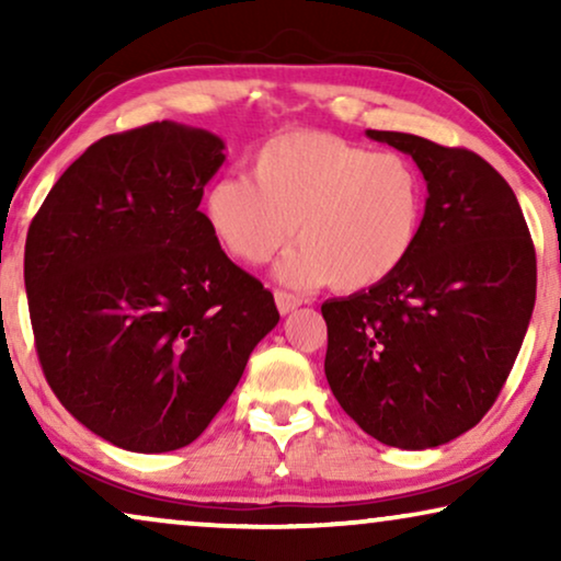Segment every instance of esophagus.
Here are the masks:
<instances>
[{
    "instance_id": "esophagus-1",
    "label": "esophagus",
    "mask_w": 561,
    "mask_h": 561,
    "mask_svg": "<svg viewBox=\"0 0 561 561\" xmlns=\"http://www.w3.org/2000/svg\"><path fill=\"white\" fill-rule=\"evenodd\" d=\"M275 306H278L280 313H290L301 306V298L290 296V294H286V290H275Z\"/></svg>"
}]
</instances>
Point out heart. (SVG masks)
Returning <instances> with one entry per match:
<instances>
[{"label":"heart","mask_w":561,"mask_h":561,"mask_svg":"<svg viewBox=\"0 0 561 561\" xmlns=\"http://www.w3.org/2000/svg\"><path fill=\"white\" fill-rule=\"evenodd\" d=\"M424 181L398 152H375L329 133L267 140L250 179L227 175L204 196L211 234L234 260L263 265L294 237L278 265L296 288L329 280L355 294L386 280L416 248L424 225Z\"/></svg>","instance_id":"heart-1"}]
</instances>
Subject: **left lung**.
<instances>
[{
	"label": "left lung",
	"mask_w": 561,
	"mask_h": 561,
	"mask_svg": "<svg viewBox=\"0 0 561 561\" xmlns=\"http://www.w3.org/2000/svg\"><path fill=\"white\" fill-rule=\"evenodd\" d=\"M419 165L426 209L386 280L321 304L329 388L357 426L432 449L490 411L536 301V252L513 188L488 160L409 133L367 129Z\"/></svg>",
	"instance_id": "1"
}]
</instances>
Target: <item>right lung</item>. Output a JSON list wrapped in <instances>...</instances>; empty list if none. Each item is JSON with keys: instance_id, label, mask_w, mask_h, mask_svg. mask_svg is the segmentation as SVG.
I'll list each match as a JSON object with an SVG mask.
<instances>
[{"instance_id": "1", "label": "right lung", "mask_w": 561, "mask_h": 561, "mask_svg": "<svg viewBox=\"0 0 561 561\" xmlns=\"http://www.w3.org/2000/svg\"><path fill=\"white\" fill-rule=\"evenodd\" d=\"M221 163L217 135L179 122L102 137L30 225L25 290L45 380L114 447L194 442L280 319L198 211Z\"/></svg>"}]
</instances>
